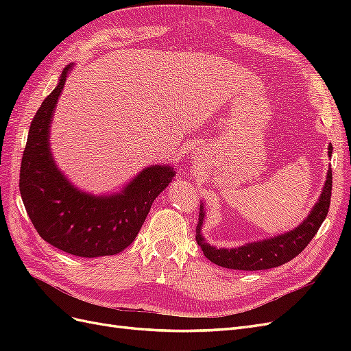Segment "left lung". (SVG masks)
Here are the masks:
<instances>
[{"instance_id": "obj_1", "label": "left lung", "mask_w": 351, "mask_h": 351, "mask_svg": "<svg viewBox=\"0 0 351 351\" xmlns=\"http://www.w3.org/2000/svg\"><path fill=\"white\" fill-rule=\"evenodd\" d=\"M332 155V145L328 146V156ZM331 190H332V171L328 169L326 180L322 189V193L317 199L315 206L309 212L307 218L299 227H295L284 234H277L269 239H263L259 241L246 243L244 246L224 249L210 246L206 239L202 234V227L205 222V206L200 204L199 222L196 227V241L200 246L205 256L217 263L218 267L239 271H259V269H271L280 267L295 258L322 226L325 217L328 215L329 204H331Z\"/></svg>"}]
</instances>
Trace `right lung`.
Masks as SVG:
<instances>
[{
    "mask_svg": "<svg viewBox=\"0 0 351 351\" xmlns=\"http://www.w3.org/2000/svg\"><path fill=\"white\" fill-rule=\"evenodd\" d=\"M30 123L20 167V195L32 224L52 246L80 258L111 256L134 241L154 200L176 176L168 164L149 165L119 193L93 195L77 189L58 168L51 152V123L69 73Z\"/></svg>",
    "mask_w": 351,
    "mask_h": 351,
    "instance_id": "right-lung-1",
    "label": "right lung"
}]
</instances>
